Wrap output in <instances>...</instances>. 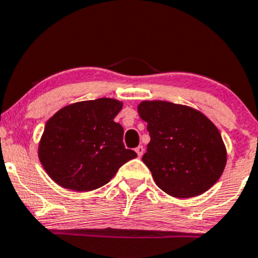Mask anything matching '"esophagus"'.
Returning a JSON list of instances; mask_svg holds the SVG:
<instances>
[{
  "label": "esophagus",
  "instance_id": "esophagus-1",
  "mask_svg": "<svg viewBox=\"0 0 258 258\" xmlns=\"http://www.w3.org/2000/svg\"><path fill=\"white\" fill-rule=\"evenodd\" d=\"M135 151H136L137 155L141 158V156H143V154L145 153V149H144V146H137V148L135 149Z\"/></svg>",
  "mask_w": 258,
  "mask_h": 258
}]
</instances>
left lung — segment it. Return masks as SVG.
<instances>
[{
  "instance_id": "left-lung-1",
  "label": "left lung",
  "mask_w": 258,
  "mask_h": 258,
  "mask_svg": "<svg viewBox=\"0 0 258 258\" xmlns=\"http://www.w3.org/2000/svg\"><path fill=\"white\" fill-rule=\"evenodd\" d=\"M137 112L150 134L143 162L159 188L189 199L218 182L227 165V148L204 113L165 100H143Z\"/></svg>"
}]
</instances>
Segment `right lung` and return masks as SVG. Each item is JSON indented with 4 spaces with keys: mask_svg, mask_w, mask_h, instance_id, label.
Returning <instances> with one entry per match:
<instances>
[{
    "mask_svg": "<svg viewBox=\"0 0 258 258\" xmlns=\"http://www.w3.org/2000/svg\"><path fill=\"white\" fill-rule=\"evenodd\" d=\"M123 103L112 98L72 103L45 123L38 156L58 186L88 192L104 186L137 154L123 145V128L114 122Z\"/></svg>",
    "mask_w": 258,
    "mask_h": 258,
    "instance_id": "1",
    "label": "right lung"
}]
</instances>
